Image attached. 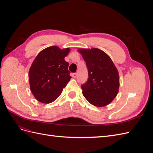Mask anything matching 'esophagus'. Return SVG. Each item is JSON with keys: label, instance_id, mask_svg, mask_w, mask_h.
Masks as SVG:
<instances>
[{"label": "esophagus", "instance_id": "1", "mask_svg": "<svg viewBox=\"0 0 153 153\" xmlns=\"http://www.w3.org/2000/svg\"><path fill=\"white\" fill-rule=\"evenodd\" d=\"M72 76H73V77H74V78H76V77H77V73H73V74H72Z\"/></svg>", "mask_w": 153, "mask_h": 153}]
</instances>
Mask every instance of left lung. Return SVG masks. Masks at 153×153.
I'll list each match as a JSON object with an SVG mask.
<instances>
[{"mask_svg":"<svg viewBox=\"0 0 153 153\" xmlns=\"http://www.w3.org/2000/svg\"><path fill=\"white\" fill-rule=\"evenodd\" d=\"M86 62L89 78L81 87L82 94L92 105L102 107L110 104L119 88L118 71L112 59L98 48L78 49Z\"/></svg>","mask_w":153,"mask_h":153,"instance_id":"8db88e82","label":"left lung"}]
</instances>
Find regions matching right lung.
I'll return each mask as SVG.
<instances>
[{"label": "right lung", "mask_w": 153, "mask_h": 153, "mask_svg": "<svg viewBox=\"0 0 153 153\" xmlns=\"http://www.w3.org/2000/svg\"><path fill=\"white\" fill-rule=\"evenodd\" d=\"M69 51V48L61 50L52 46L41 51L32 62L29 73L30 88L40 102H53L70 80L69 63L64 60Z\"/></svg>", "instance_id": "obj_1"}]
</instances>
